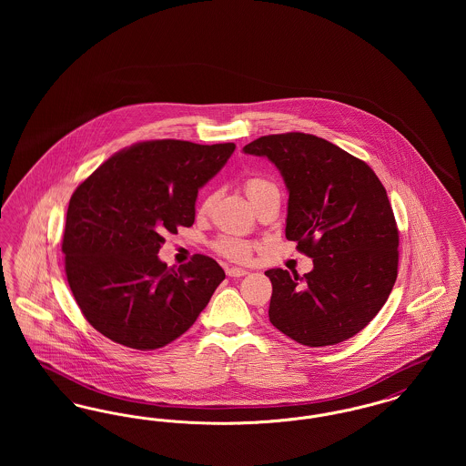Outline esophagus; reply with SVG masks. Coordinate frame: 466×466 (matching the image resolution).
Here are the masks:
<instances>
[{
	"label": "esophagus",
	"instance_id": "1",
	"mask_svg": "<svg viewBox=\"0 0 466 466\" xmlns=\"http://www.w3.org/2000/svg\"><path fill=\"white\" fill-rule=\"evenodd\" d=\"M246 274H248L246 268H239V267H228L227 268V276L228 278H243Z\"/></svg>",
	"mask_w": 466,
	"mask_h": 466
}]
</instances>
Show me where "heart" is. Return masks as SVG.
Wrapping results in <instances>:
<instances>
[{"label":"heart","mask_w":466,"mask_h":466,"mask_svg":"<svg viewBox=\"0 0 466 466\" xmlns=\"http://www.w3.org/2000/svg\"><path fill=\"white\" fill-rule=\"evenodd\" d=\"M244 190H246V196L255 204L262 196H266L267 192H272L278 188L272 181H268L266 177H249L244 181ZM211 202H213V198L204 200L200 206V213H208L211 208ZM215 249L228 260L248 262L253 253V243L246 241L243 238H238V236H222L215 243Z\"/></svg>","instance_id":"1"}]
</instances>
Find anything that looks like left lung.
<instances>
[{"label":"left lung","instance_id":"obj_1","mask_svg":"<svg viewBox=\"0 0 466 466\" xmlns=\"http://www.w3.org/2000/svg\"><path fill=\"white\" fill-rule=\"evenodd\" d=\"M244 154L267 157L289 188L287 239L312 258L302 278L268 268V319L309 348L363 330L399 274V228L386 188L360 158L304 133L262 136Z\"/></svg>","mask_w":466,"mask_h":466}]
</instances>
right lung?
<instances>
[{"label": "right lung", "instance_id": "obj_1", "mask_svg": "<svg viewBox=\"0 0 466 466\" xmlns=\"http://www.w3.org/2000/svg\"><path fill=\"white\" fill-rule=\"evenodd\" d=\"M234 143L143 141L110 157L73 192L63 253L67 285L90 325L116 344L150 351L187 332L225 279L213 258L167 267V232L196 220L200 187Z\"/></svg>", "mask_w": 466, "mask_h": 466}]
</instances>
